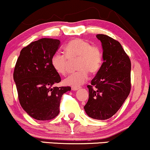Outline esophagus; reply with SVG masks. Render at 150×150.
Segmentation results:
<instances>
[{
  "label": "esophagus",
  "instance_id": "34e87169",
  "mask_svg": "<svg viewBox=\"0 0 150 150\" xmlns=\"http://www.w3.org/2000/svg\"><path fill=\"white\" fill-rule=\"evenodd\" d=\"M71 89L73 91H77L80 89V87H72Z\"/></svg>",
  "mask_w": 150,
  "mask_h": 150
}]
</instances>
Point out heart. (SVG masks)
Returning <instances> with one entry per match:
<instances>
[{
	"label": "heart",
	"instance_id": "heart-1",
	"mask_svg": "<svg viewBox=\"0 0 150 150\" xmlns=\"http://www.w3.org/2000/svg\"><path fill=\"white\" fill-rule=\"evenodd\" d=\"M65 54L56 53L51 58V65L56 73L65 75L68 71L69 61L77 58V72L71 74L64 80L67 85L77 87L85 82L88 72L95 74L102 64V53L97 46H92L88 42L82 39H75L67 44L64 49Z\"/></svg>",
	"mask_w": 150,
	"mask_h": 150
}]
</instances>
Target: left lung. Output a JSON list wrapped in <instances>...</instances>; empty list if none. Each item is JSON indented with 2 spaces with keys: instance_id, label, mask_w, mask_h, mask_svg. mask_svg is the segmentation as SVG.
<instances>
[{
  "instance_id": "8db88e82",
  "label": "left lung",
  "mask_w": 150,
  "mask_h": 150,
  "mask_svg": "<svg viewBox=\"0 0 150 150\" xmlns=\"http://www.w3.org/2000/svg\"><path fill=\"white\" fill-rule=\"evenodd\" d=\"M103 49V62L91 81L89 99L84 106L87 116L97 120L112 117L128 97L131 88V63L121 44L105 34H97Z\"/></svg>"
}]
</instances>
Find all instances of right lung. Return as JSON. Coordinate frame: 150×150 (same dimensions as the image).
Returning a JSON list of instances; mask_svg holds the SVG:
<instances>
[{"label": "right lung", "instance_id": "add662e5", "mask_svg": "<svg viewBox=\"0 0 150 150\" xmlns=\"http://www.w3.org/2000/svg\"><path fill=\"white\" fill-rule=\"evenodd\" d=\"M58 39L43 38L20 51L13 78L20 105L29 116L39 120H51L59 113L62 95L70 87H53L61 82L51 65V58L59 48Z\"/></svg>", "mask_w": 150, "mask_h": 150}]
</instances>
